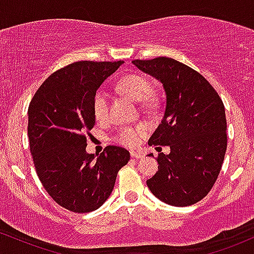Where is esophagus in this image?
Returning a JSON list of instances; mask_svg holds the SVG:
<instances>
[{"mask_svg": "<svg viewBox=\"0 0 254 254\" xmlns=\"http://www.w3.org/2000/svg\"><path fill=\"white\" fill-rule=\"evenodd\" d=\"M130 156H132L133 158H141L142 153L138 152V151H130Z\"/></svg>", "mask_w": 254, "mask_h": 254, "instance_id": "1", "label": "esophagus"}]
</instances>
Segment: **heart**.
<instances>
[{"instance_id": "b5f03b06", "label": "heart", "mask_w": 254, "mask_h": 254, "mask_svg": "<svg viewBox=\"0 0 254 254\" xmlns=\"http://www.w3.org/2000/svg\"><path fill=\"white\" fill-rule=\"evenodd\" d=\"M118 89L132 101L141 102L142 105H152L153 98L147 96L150 91V84L144 76L139 74H127L118 82ZM93 114L97 120H105L109 113V102L108 95L104 91L99 90L93 97ZM147 133L145 125H138L135 127H122L118 133V141L125 146L133 147L139 144L140 139Z\"/></svg>"}]
</instances>
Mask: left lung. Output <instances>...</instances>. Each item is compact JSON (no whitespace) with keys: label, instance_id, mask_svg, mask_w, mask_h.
<instances>
[{"label":"left lung","instance_id":"left-lung-1","mask_svg":"<svg viewBox=\"0 0 254 254\" xmlns=\"http://www.w3.org/2000/svg\"><path fill=\"white\" fill-rule=\"evenodd\" d=\"M141 72L157 79L165 92L161 124L150 146L158 153V170L146 181L152 194L173 206H190L215 185L227 150V120L218 93L201 74L170 58L134 60ZM149 156H153L150 153Z\"/></svg>","mask_w":254,"mask_h":254}]
</instances>
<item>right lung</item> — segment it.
Masks as SVG:
<instances>
[{
  "mask_svg": "<svg viewBox=\"0 0 254 254\" xmlns=\"http://www.w3.org/2000/svg\"><path fill=\"white\" fill-rule=\"evenodd\" d=\"M124 61H79L56 70L41 85L28 107L27 134L37 175L59 205L84 213L112 194L119 170L129 161L124 147L86 152V133L96 125L93 97Z\"/></svg>",
  "mask_w": 254,
  "mask_h": 254,
  "instance_id": "obj_1",
  "label": "right lung"
}]
</instances>
